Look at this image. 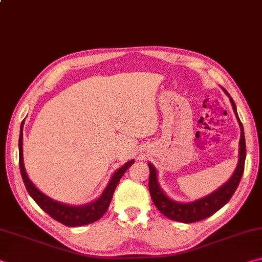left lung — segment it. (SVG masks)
<instances>
[{
	"label": "left lung",
	"instance_id": "1",
	"mask_svg": "<svg viewBox=\"0 0 262 262\" xmlns=\"http://www.w3.org/2000/svg\"><path fill=\"white\" fill-rule=\"evenodd\" d=\"M223 89V88H222ZM225 95L229 97L230 103L232 105L233 112L236 114V118L241 127V140H239V159L236 170L233 174L230 177L227 183L223 184L221 187L217 188L214 192L206 195L201 199L192 201V202H178L168 198L165 192L162 189L158 183L157 170L151 163H149L150 178H149V190L151 199L157 207V209L162 212L167 219L173 220L177 222H183V223H194V222L205 220L207 217L215 214L217 210H220L222 207L227 205L230 199L236 192L239 183L244 173V166H245L246 158V144H245V135H244L243 123L238 117L237 107L234 104L231 96L228 94V91L223 89Z\"/></svg>",
	"mask_w": 262,
	"mask_h": 262
}]
</instances>
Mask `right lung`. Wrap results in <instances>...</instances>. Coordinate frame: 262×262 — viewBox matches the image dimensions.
Wrapping results in <instances>:
<instances>
[{
    "label": "right lung",
    "mask_w": 262,
    "mask_h": 262,
    "mask_svg": "<svg viewBox=\"0 0 262 262\" xmlns=\"http://www.w3.org/2000/svg\"><path fill=\"white\" fill-rule=\"evenodd\" d=\"M23 126L24 121H21L18 142L19 167L21 178H23L25 187L28 189L30 196L32 198L35 203H37L43 211L47 212L52 219L60 222L62 224L67 225V227H81V225L94 223V222L101 219L106 210H107L111 200H112L115 187H117V185L119 184V181H120L123 173L127 171V168L132 166V164L134 163V161H133V159L132 161H128L126 164H123L121 167H119L112 174V177H111L107 186H106L105 189L103 190V193L100 194V196L97 198L96 200L92 202H89L86 205L81 206H72L63 202L55 201L35 187L34 184L30 180L28 173H26L23 159Z\"/></svg>",
    "instance_id": "right-lung-1"
}]
</instances>
